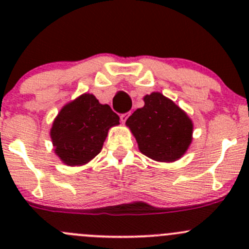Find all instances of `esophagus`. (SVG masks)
I'll return each mask as SVG.
<instances>
[{"mask_svg":"<svg viewBox=\"0 0 249 249\" xmlns=\"http://www.w3.org/2000/svg\"><path fill=\"white\" fill-rule=\"evenodd\" d=\"M130 114H131V113H124V114H122V115H120V120H122V123H125V122H126V119H127V118H129L130 117Z\"/></svg>","mask_w":249,"mask_h":249,"instance_id":"34e87169","label":"esophagus"}]
</instances>
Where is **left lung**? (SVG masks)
<instances>
[{"mask_svg": "<svg viewBox=\"0 0 249 249\" xmlns=\"http://www.w3.org/2000/svg\"><path fill=\"white\" fill-rule=\"evenodd\" d=\"M143 101L144 106L135 110L126 120L140 152L155 161H176L185 154L192 143V119L161 92L145 95Z\"/></svg>", "mask_w": 249, "mask_h": 249, "instance_id": "1", "label": "left lung"}]
</instances>
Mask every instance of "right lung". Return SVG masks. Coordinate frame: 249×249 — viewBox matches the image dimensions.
Here are the masks:
<instances>
[{"label":"right lung","mask_w":249,"mask_h":249,"mask_svg":"<svg viewBox=\"0 0 249 249\" xmlns=\"http://www.w3.org/2000/svg\"><path fill=\"white\" fill-rule=\"evenodd\" d=\"M115 125H119L118 114L85 92L65 105L53 122L55 154L69 166L88 164L101 152L108 130Z\"/></svg>","instance_id":"right-lung-1"}]
</instances>
